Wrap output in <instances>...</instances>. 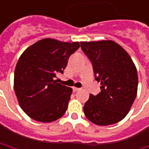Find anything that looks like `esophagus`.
<instances>
[{
	"label": "esophagus",
	"instance_id": "esophagus-1",
	"mask_svg": "<svg viewBox=\"0 0 149 149\" xmlns=\"http://www.w3.org/2000/svg\"><path fill=\"white\" fill-rule=\"evenodd\" d=\"M72 90H73V91H75V92H77V91H80L81 89H80V88H77V87H73Z\"/></svg>",
	"mask_w": 149,
	"mask_h": 149
}]
</instances>
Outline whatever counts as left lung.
Masks as SVG:
<instances>
[{"mask_svg": "<svg viewBox=\"0 0 149 149\" xmlns=\"http://www.w3.org/2000/svg\"><path fill=\"white\" fill-rule=\"evenodd\" d=\"M90 59L100 92L91 94L83 107L86 117L97 125H110L129 113L138 90V72L133 60L112 40L81 42Z\"/></svg>", "mask_w": 149, "mask_h": 149, "instance_id": "1", "label": "left lung"}]
</instances>
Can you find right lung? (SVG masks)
I'll return each mask as SVG.
<instances>
[{
  "label": "right lung",
  "instance_id": "obj_1",
  "mask_svg": "<svg viewBox=\"0 0 149 149\" xmlns=\"http://www.w3.org/2000/svg\"><path fill=\"white\" fill-rule=\"evenodd\" d=\"M78 42L44 39L21 54L15 69L14 88L21 109L34 120L49 123L58 120L68 109L71 87L57 83Z\"/></svg>",
  "mask_w": 149,
  "mask_h": 149
}]
</instances>
